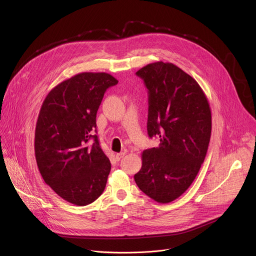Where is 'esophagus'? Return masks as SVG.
<instances>
[{
    "instance_id": "esophagus-1",
    "label": "esophagus",
    "mask_w": 256,
    "mask_h": 256,
    "mask_svg": "<svg viewBox=\"0 0 256 256\" xmlns=\"http://www.w3.org/2000/svg\"><path fill=\"white\" fill-rule=\"evenodd\" d=\"M126 154V151H122V152H120V153H118V154H116V160H120V159H122Z\"/></svg>"
}]
</instances>
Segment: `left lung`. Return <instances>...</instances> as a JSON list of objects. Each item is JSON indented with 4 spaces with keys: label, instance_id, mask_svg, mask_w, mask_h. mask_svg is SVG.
I'll return each instance as SVG.
<instances>
[{
    "label": "left lung",
    "instance_id": "1",
    "mask_svg": "<svg viewBox=\"0 0 256 256\" xmlns=\"http://www.w3.org/2000/svg\"><path fill=\"white\" fill-rule=\"evenodd\" d=\"M136 74L149 90L148 134L160 144L142 153L134 181L144 194L168 204L188 190L206 158L210 103L198 83L172 62H152Z\"/></svg>",
    "mask_w": 256,
    "mask_h": 256
}]
</instances>
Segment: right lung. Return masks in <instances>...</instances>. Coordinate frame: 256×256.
Returning a JSON list of instances; mask_svg holds the SVG:
<instances>
[{
	"label": "right lung",
	"mask_w": 256,
	"mask_h": 256,
	"mask_svg": "<svg viewBox=\"0 0 256 256\" xmlns=\"http://www.w3.org/2000/svg\"><path fill=\"white\" fill-rule=\"evenodd\" d=\"M118 83L107 72H79L54 87L42 105L35 128L36 162L46 184L72 204L93 202L106 186L110 161L92 132L106 89Z\"/></svg>",
	"instance_id": "right-lung-1"
}]
</instances>
